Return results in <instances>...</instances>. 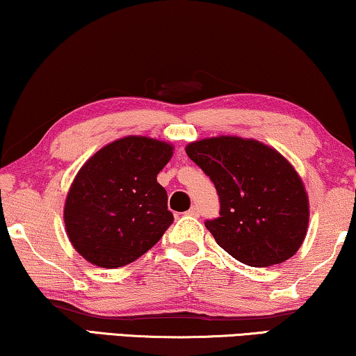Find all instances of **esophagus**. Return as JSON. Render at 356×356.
Returning a JSON list of instances; mask_svg holds the SVG:
<instances>
[{
  "label": "esophagus",
  "mask_w": 356,
  "mask_h": 356,
  "mask_svg": "<svg viewBox=\"0 0 356 356\" xmlns=\"http://www.w3.org/2000/svg\"><path fill=\"white\" fill-rule=\"evenodd\" d=\"M187 214L188 216H193V217H198L200 216V208H198V206H192V208L188 209Z\"/></svg>",
  "instance_id": "1"
}]
</instances>
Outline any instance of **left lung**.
<instances>
[{"mask_svg":"<svg viewBox=\"0 0 356 356\" xmlns=\"http://www.w3.org/2000/svg\"><path fill=\"white\" fill-rule=\"evenodd\" d=\"M220 200V217L206 220L217 245L251 267H272L299 251L309 227L304 182L275 148L219 136L185 147Z\"/></svg>","mask_w":356,"mask_h":356,"instance_id":"8db88e82","label":"left lung"}]
</instances>
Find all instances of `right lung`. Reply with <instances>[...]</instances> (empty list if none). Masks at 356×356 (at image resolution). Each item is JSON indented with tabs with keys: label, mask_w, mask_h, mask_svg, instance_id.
<instances>
[{
	"label": "right lung",
	"mask_w": 356,
	"mask_h": 356,
	"mask_svg": "<svg viewBox=\"0 0 356 356\" xmlns=\"http://www.w3.org/2000/svg\"><path fill=\"white\" fill-rule=\"evenodd\" d=\"M172 150L166 142L127 136L83 164L68 190L63 220L68 240L88 262L123 267L160 241L174 217L156 176Z\"/></svg>",
	"instance_id": "obj_1"
}]
</instances>
